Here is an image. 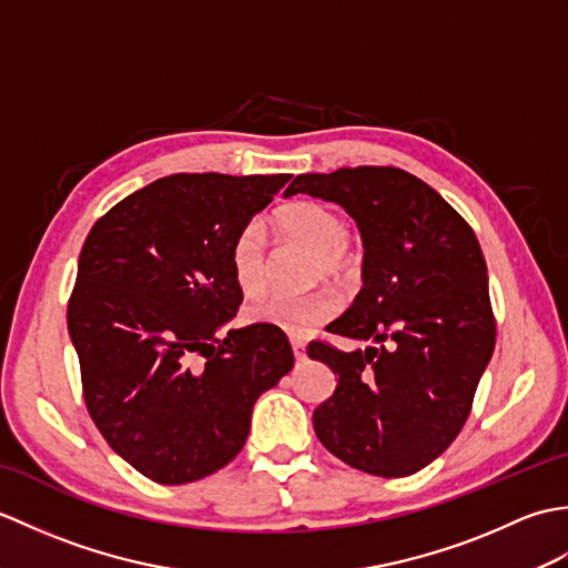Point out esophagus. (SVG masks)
Returning <instances> with one entry per match:
<instances>
[{
    "label": "esophagus",
    "instance_id": "esophagus-1",
    "mask_svg": "<svg viewBox=\"0 0 568 568\" xmlns=\"http://www.w3.org/2000/svg\"><path fill=\"white\" fill-rule=\"evenodd\" d=\"M291 346H293V354L297 361H305L307 358V352H305V342L297 339V336H293L291 339Z\"/></svg>",
    "mask_w": 568,
    "mask_h": 568
}]
</instances>
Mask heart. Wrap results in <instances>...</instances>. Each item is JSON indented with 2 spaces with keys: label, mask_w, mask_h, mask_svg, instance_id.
Returning a JSON list of instances; mask_svg holds the SVG:
<instances>
[{
  "label": "heart",
  "mask_w": 568,
  "mask_h": 568,
  "mask_svg": "<svg viewBox=\"0 0 568 568\" xmlns=\"http://www.w3.org/2000/svg\"><path fill=\"white\" fill-rule=\"evenodd\" d=\"M275 224L287 239H295L315 251V261H312L315 277L327 273L336 281H352L356 275L358 253L348 244L344 220L329 207L310 200L291 202L275 214ZM229 265H232L234 283L241 295L256 297L265 291L268 258H265V234L256 222L246 224L234 236L232 248H229ZM339 307V293L332 285H320L300 295L277 293L263 297L261 303L246 310V320L293 336H305L320 324L329 322Z\"/></svg>",
  "instance_id": "heart-1"
}]
</instances>
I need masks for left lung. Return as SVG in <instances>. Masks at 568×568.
<instances>
[{"mask_svg":"<svg viewBox=\"0 0 568 568\" xmlns=\"http://www.w3.org/2000/svg\"><path fill=\"white\" fill-rule=\"evenodd\" d=\"M297 192L342 204L366 248L364 287L327 332L368 346H307L339 376L312 415L317 437L366 474H417L462 432L496 346L484 251L464 216L400 168L297 175L285 197Z\"/></svg>","mask_w":568,"mask_h":568,"instance_id":"8db88e82","label":"left lung"}]
</instances>
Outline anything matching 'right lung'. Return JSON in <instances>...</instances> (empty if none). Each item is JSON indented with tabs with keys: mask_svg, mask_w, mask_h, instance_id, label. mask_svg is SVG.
Masks as SVG:
<instances>
[{
	"mask_svg": "<svg viewBox=\"0 0 568 568\" xmlns=\"http://www.w3.org/2000/svg\"><path fill=\"white\" fill-rule=\"evenodd\" d=\"M293 175L175 173L90 229L68 303L82 395L106 444L163 486L244 449L251 409L293 368L285 332L234 320L229 248Z\"/></svg>",
	"mask_w": 568,
	"mask_h": 568,
	"instance_id": "right-lung-1",
	"label": "right lung"
}]
</instances>
